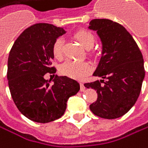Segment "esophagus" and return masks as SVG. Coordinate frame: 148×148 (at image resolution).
I'll return each instance as SVG.
<instances>
[{"label": "esophagus", "mask_w": 148, "mask_h": 148, "mask_svg": "<svg viewBox=\"0 0 148 148\" xmlns=\"http://www.w3.org/2000/svg\"><path fill=\"white\" fill-rule=\"evenodd\" d=\"M80 90L82 91V92H83V91H84V90H85V86L84 85V84H83V83H81V84H80Z\"/></svg>", "instance_id": "1"}]
</instances>
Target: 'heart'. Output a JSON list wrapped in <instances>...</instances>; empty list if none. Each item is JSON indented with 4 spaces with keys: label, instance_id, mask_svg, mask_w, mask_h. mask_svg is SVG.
<instances>
[{
    "label": "heart",
    "instance_id": "b5f03b06",
    "mask_svg": "<svg viewBox=\"0 0 148 148\" xmlns=\"http://www.w3.org/2000/svg\"><path fill=\"white\" fill-rule=\"evenodd\" d=\"M73 38L80 42L85 49H91L95 44V36L86 29H80L73 34ZM53 54L56 59L63 57V41L56 39L52 47ZM92 70V66L87 62H75L68 60L60 67L62 75L73 79H82Z\"/></svg>",
    "mask_w": 148,
    "mask_h": 148
}]
</instances>
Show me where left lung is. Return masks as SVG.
I'll use <instances>...</instances> for the list:
<instances>
[{"label":"left lung","instance_id":"obj_1","mask_svg":"<svg viewBox=\"0 0 148 148\" xmlns=\"http://www.w3.org/2000/svg\"><path fill=\"white\" fill-rule=\"evenodd\" d=\"M89 29L96 31L102 42V56L93 75L106 79L84 84L97 93L90 110L102 118H118L130 110L140 95L145 78L143 55L132 35L116 22L94 19Z\"/></svg>","mask_w":148,"mask_h":148}]
</instances>
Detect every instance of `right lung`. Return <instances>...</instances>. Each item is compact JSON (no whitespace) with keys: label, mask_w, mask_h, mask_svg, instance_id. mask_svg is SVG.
<instances>
[{"label":"right lung","mask_w":148,"mask_h":148,"mask_svg":"<svg viewBox=\"0 0 148 148\" xmlns=\"http://www.w3.org/2000/svg\"><path fill=\"white\" fill-rule=\"evenodd\" d=\"M64 34V28L53 24H34L20 34L9 53L7 79L12 98L24 116L37 123L60 118L69 97L80 90L79 84L67 76L55 75L53 84L52 79H44L45 73H56L52 47Z\"/></svg>","instance_id":"add662e5"}]
</instances>
